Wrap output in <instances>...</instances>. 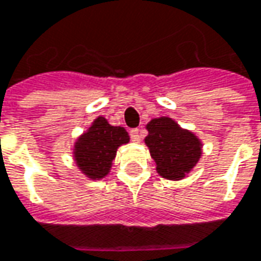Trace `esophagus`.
I'll use <instances>...</instances> for the list:
<instances>
[{
  "mask_svg": "<svg viewBox=\"0 0 261 261\" xmlns=\"http://www.w3.org/2000/svg\"><path fill=\"white\" fill-rule=\"evenodd\" d=\"M129 135H130V139H132V141H135V142H139V141L142 139V130H141V129H138V127L130 129Z\"/></svg>",
  "mask_w": 261,
  "mask_h": 261,
  "instance_id": "obj_1",
  "label": "esophagus"
}]
</instances>
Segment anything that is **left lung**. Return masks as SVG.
<instances>
[{
	"label": "left lung",
	"mask_w": 261,
	"mask_h": 261,
	"mask_svg": "<svg viewBox=\"0 0 261 261\" xmlns=\"http://www.w3.org/2000/svg\"><path fill=\"white\" fill-rule=\"evenodd\" d=\"M151 156L156 162V171L167 179H182L201 156L200 139L178 126L171 118L152 119L146 125Z\"/></svg>",
	"instance_id": "1"
}]
</instances>
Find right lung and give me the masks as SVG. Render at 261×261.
<instances>
[{
    "label": "right lung",
    "mask_w": 261,
    "mask_h": 261,
    "mask_svg": "<svg viewBox=\"0 0 261 261\" xmlns=\"http://www.w3.org/2000/svg\"><path fill=\"white\" fill-rule=\"evenodd\" d=\"M127 142L129 135L123 127L112 126L100 116L79 138L74 145V158L85 175L100 179L108 175L119 146Z\"/></svg>",
    "instance_id": "right-lung-1"
}]
</instances>
